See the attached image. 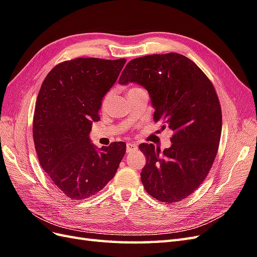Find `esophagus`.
Here are the masks:
<instances>
[{"instance_id": "34e87169", "label": "esophagus", "mask_w": 257, "mask_h": 257, "mask_svg": "<svg viewBox=\"0 0 257 257\" xmlns=\"http://www.w3.org/2000/svg\"><path fill=\"white\" fill-rule=\"evenodd\" d=\"M134 150H137V144L136 143H127V149H126L127 153H130L131 151H134Z\"/></svg>"}]
</instances>
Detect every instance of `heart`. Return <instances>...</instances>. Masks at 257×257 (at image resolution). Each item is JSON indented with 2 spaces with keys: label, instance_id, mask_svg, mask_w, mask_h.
<instances>
[{
  "label": "heart",
  "instance_id": "heart-1",
  "mask_svg": "<svg viewBox=\"0 0 257 257\" xmlns=\"http://www.w3.org/2000/svg\"><path fill=\"white\" fill-rule=\"evenodd\" d=\"M136 89H139V88H133V89H130L129 91H131V90H136ZM110 95H111V92H108V93L104 96L103 101H102V107H105V106H106L107 103H108V100L110 98Z\"/></svg>",
  "mask_w": 257,
  "mask_h": 257
}]
</instances>
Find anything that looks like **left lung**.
<instances>
[{"instance_id": "8db88e82", "label": "left lung", "mask_w": 257, "mask_h": 257, "mask_svg": "<svg viewBox=\"0 0 257 257\" xmlns=\"http://www.w3.org/2000/svg\"><path fill=\"white\" fill-rule=\"evenodd\" d=\"M135 82L149 92L154 120L173 131L172 147L161 152L152 143L139 149L147 157L141 172L146 191L161 202L186 199L212 168L221 135V108L207 76L178 53L153 54L130 61L120 84Z\"/></svg>"}]
</instances>
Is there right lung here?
<instances>
[{"label": "right lung", "mask_w": 257, "mask_h": 257, "mask_svg": "<svg viewBox=\"0 0 257 257\" xmlns=\"http://www.w3.org/2000/svg\"><path fill=\"white\" fill-rule=\"evenodd\" d=\"M126 60L78 57L56 65L39 91L32 135L39 162L54 186L68 199L84 200L113 179L126 143L96 148L92 122Z\"/></svg>", "instance_id": "add662e5"}]
</instances>
